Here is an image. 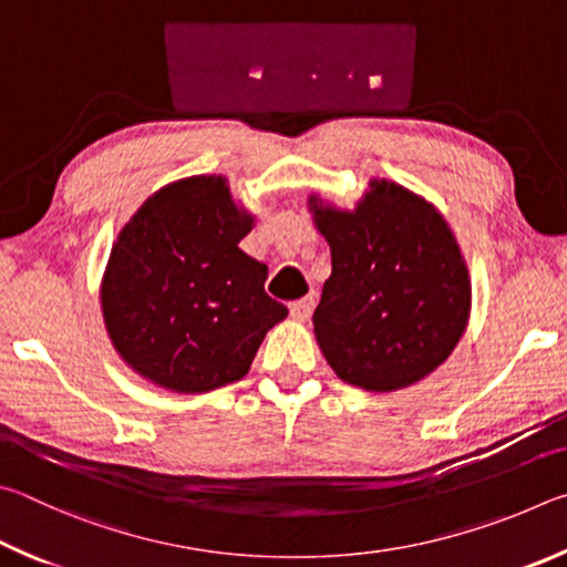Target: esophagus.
<instances>
[{
	"label": "esophagus",
	"mask_w": 567,
	"mask_h": 567,
	"mask_svg": "<svg viewBox=\"0 0 567 567\" xmlns=\"http://www.w3.org/2000/svg\"><path fill=\"white\" fill-rule=\"evenodd\" d=\"M313 311V296H303V299L291 303V316L296 321H306Z\"/></svg>",
	"instance_id": "obj_1"
}]
</instances>
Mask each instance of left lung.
Listing matches in <instances>:
<instances>
[{"mask_svg":"<svg viewBox=\"0 0 567 567\" xmlns=\"http://www.w3.org/2000/svg\"><path fill=\"white\" fill-rule=\"evenodd\" d=\"M331 246L313 311L321 351L341 381L389 393L425 379L468 323L471 278L445 218L393 182H371L355 212L311 196Z\"/></svg>","mask_w":567,"mask_h":567,"instance_id":"left-lung-1","label":"left lung"}]
</instances>
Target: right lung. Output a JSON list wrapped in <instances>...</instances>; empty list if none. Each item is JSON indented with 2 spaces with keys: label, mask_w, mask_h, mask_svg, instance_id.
Here are the masks:
<instances>
[{
  "label": "right lung",
  "mask_w": 567,
  "mask_h": 567,
  "mask_svg": "<svg viewBox=\"0 0 567 567\" xmlns=\"http://www.w3.org/2000/svg\"><path fill=\"white\" fill-rule=\"evenodd\" d=\"M251 226L224 176H192L158 188L122 228L102 313L138 375L206 393L248 373L266 331L289 316L264 289L266 264L238 248Z\"/></svg>",
  "instance_id": "right-lung-1"
}]
</instances>
